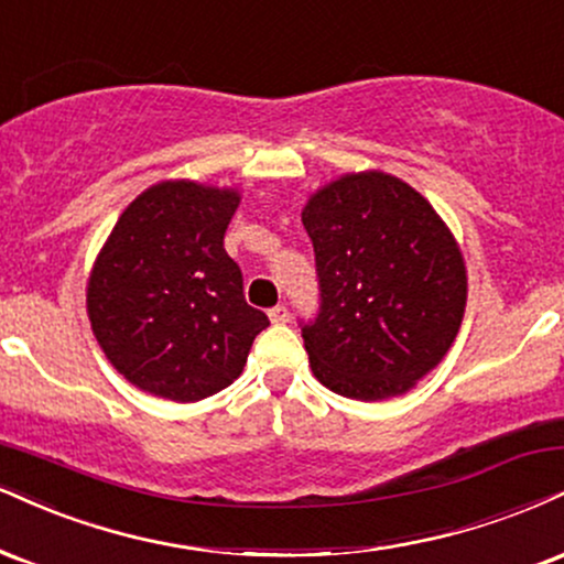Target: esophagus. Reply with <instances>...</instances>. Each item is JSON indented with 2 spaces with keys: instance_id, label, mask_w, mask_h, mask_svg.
<instances>
[{
  "instance_id": "34e87169",
  "label": "esophagus",
  "mask_w": 564,
  "mask_h": 564,
  "mask_svg": "<svg viewBox=\"0 0 564 564\" xmlns=\"http://www.w3.org/2000/svg\"><path fill=\"white\" fill-rule=\"evenodd\" d=\"M268 317H270V323L283 325V323H289V310L283 307V304H275V307L268 312Z\"/></svg>"
}]
</instances>
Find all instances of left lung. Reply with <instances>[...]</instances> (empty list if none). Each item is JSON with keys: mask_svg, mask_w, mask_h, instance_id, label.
I'll return each instance as SVG.
<instances>
[{"mask_svg": "<svg viewBox=\"0 0 564 564\" xmlns=\"http://www.w3.org/2000/svg\"><path fill=\"white\" fill-rule=\"evenodd\" d=\"M321 310L302 323L325 389L359 402L410 391L457 338L467 302L452 230L410 183L349 173L310 196Z\"/></svg>", "mask_w": 564, "mask_h": 564, "instance_id": "8db88e82", "label": "left lung"}]
</instances>
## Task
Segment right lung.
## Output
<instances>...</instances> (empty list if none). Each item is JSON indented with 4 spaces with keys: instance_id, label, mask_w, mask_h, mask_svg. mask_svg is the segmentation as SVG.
<instances>
[{
    "instance_id": "add662e5",
    "label": "right lung",
    "mask_w": 564,
    "mask_h": 564,
    "mask_svg": "<svg viewBox=\"0 0 564 564\" xmlns=\"http://www.w3.org/2000/svg\"><path fill=\"white\" fill-rule=\"evenodd\" d=\"M236 188L162 181L139 194L105 241L86 289L91 330L135 389L199 402L241 376L268 315L243 300L223 236Z\"/></svg>"
}]
</instances>
